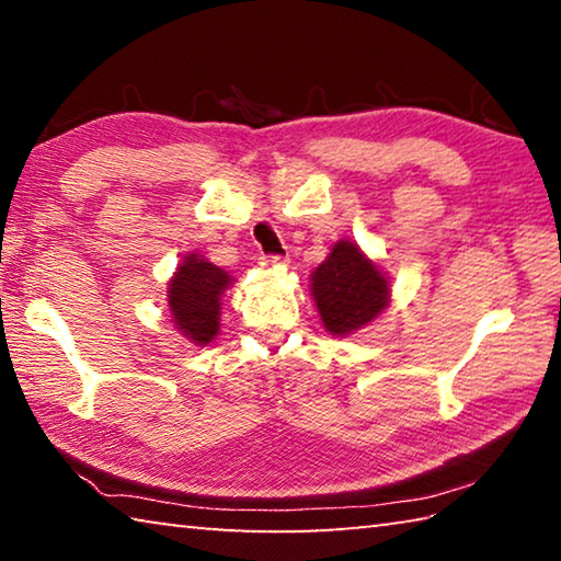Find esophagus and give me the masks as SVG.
<instances>
[{"mask_svg":"<svg viewBox=\"0 0 561 561\" xmlns=\"http://www.w3.org/2000/svg\"><path fill=\"white\" fill-rule=\"evenodd\" d=\"M262 264L264 267H279V264H287V257L284 254H264Z\"/></svg>","mask_w":561,"mask_h":561,"instance_id":"esophagus-1","label":"esophagus"}]
</instances>
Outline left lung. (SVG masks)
<instances>
[{
    "label": "left lung",
    "instance_id": "obj_1",
    "mask_svg": "<svg viewBox=\"0 0 561 561\" xmlns=\"http://www.w3.org/2000/svg\"><path fill=\"white\" fill-rule=\"evenodd\" d=\"M311 294L327 331L346 336L386 309L388 282L354 242L341 240L311 274Z\"/></svg>",
    "mask_w": 561,
    "mask_h": 561
}]
</instances>
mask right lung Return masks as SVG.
Segmentation results:
<instances>
[{
    "label": "right lung",
    "mask_w": 561,
    "mask_h": 561,
    "mask_svg": "<svg viewBox=\"0 0 561 561\" xmlns=\"http://www.w3.org/2000/svg\"><path fill=\"white\" fill-rule=\"evenodd\" d=\"M230 284L227 272L190 254L170 279L168 304L180 334L193 344H210L220 331V297Z\"/></svg>",
    "instance_id": "1"
}]
</instances>
